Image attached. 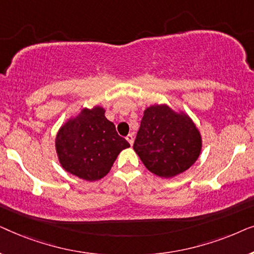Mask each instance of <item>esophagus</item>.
Instances as JSON below:
<instances>
[{
    "label": "esophagus",
    "instance_id": "1",
    "mask_svg": "<svg viewBox=\"0 0 254 254\" xmlns=\"http://www.w3.org/2000/svg\"><path fill=\"white\" fill-rule=\"evenodd\" d=\"M126 140L129 142L130 145H133V143H134V135L133 134H128L127 136H126Z\"/></svg>",
    "mask_w": 254,
    "mask_h": 254
}]
</instances>
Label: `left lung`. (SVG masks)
Returning a JSON list of instances; mask_svg holds the SVG:
<instances>
[{"mask_svg":"<svg viewBox=\"0 0 254 254\" xmlns=\"http://www.w3.org/2000/svg\"><path fill=\"white\" fill-rule=\"evenodd\" d=\"M133 148L149 171L171 178L195 163L201 135L189 116L155 105L144 111Z\"/></svg>","mask_w":254,"mask_h":254,"instance_id":"1","label":"left lung"}]
</instances>
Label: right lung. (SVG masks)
I'll list each match as a JSON object with an SVG mask.
<instances>
[{"mask_svg":"<svg viewBox=\"0 0 254 254\" xmlns=\"http://www.w3.org/2000/svg\"><path fill=\"white\" fill-rule=\"evenodd\" d=\"M104 114L99 106L82 110L60 128L55 140L62 168L88 182L105 177L120 151L130 147Z\"/></svg>","mask_w":254,"mask_h":254,"instance_id":"right-lung-1","label":"right lung"}]
</instances>
